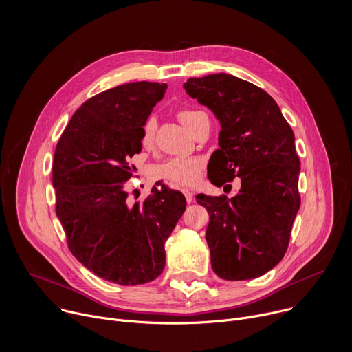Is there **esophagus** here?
Segmentation results:
<instances>
[{
	"mask_svg": "<svg viewBox=\"0 0 352 352\" xmlns=\"http://www.w3.org/2000/svg\"><path fill=\"white\" fill-rule=\"evenodd\" d=\"M184 195H185L186 202H188V204H190L192 200H193V193H192V192H189V190H184Z\"/></svg>",
	"mask_w": 352,
	"mask_h": 352,
	"instance_id": "esophagus-1",
	"label": "esophagus"
}]
</instances>
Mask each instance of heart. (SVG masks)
<instances>
[{
  "label": "heart",
  "instance_id": "b5f03b06",
  "mask_svg": "<svg viewBox=\"0 0 352 352\" xmlns=\"http://www.w3.org/2000/svg\"><path fill=\"white\" fill-rule=\"evenodd\" d=\"M206 114L200 110L193 109H181L177 111L178 120L186 126L190 132L196 126L197 121L205 117ZM157 122L155 117L146 118L142 133H140V144L144 148H152L155 144ZM205 164L200 157H174L167 162L159 164L153 170V177L156 179L164 181L174 186L179 188H192L195 186L204 175Z\"/></svg>",
  "mask_w": 352,
  "mask_h": 352
}]
</instances>
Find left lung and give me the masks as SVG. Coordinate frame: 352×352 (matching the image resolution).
<instances>
[{
    "label": "left lung",
    "instance_id": "8db88e82",
    "mask_svg": "<svg viewBox=\"0 0 352 352\" xmlns=\"http://www.w3.org/2000/svg\"><path fill=\"white\" fill-rule=\"evenodd\" d=\"M184 87L221 125L210 182L226 190L235 177L241 181L231 199L196 196L210 217L212 267L228 281L259 277L284 258L300 205L294 132L274 98L254 83L213 74L190 78Z\"/></svg>",
    "mask_w": 352,
    "mask_h": 352
}]
</instances>
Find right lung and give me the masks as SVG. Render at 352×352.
I'll return each mask as SVG.
<instances>
[{"label": "right lung", "mask_w": 352, "mask_h": 352, "mask_svg": "<svg viewBox=\"0 0 352 352\" xmlns=\"http://www.w3.org/2000/svg\"><path fill=\"white\" fill-rule=\"evenodd\" d=\"M166 89L143 80L90 97L56 147V212L68 248L90 272L121 285L162 274L164 242L186 208L185 196L164 184L135 205L125 190L129 160L142 150V126Z\"/></svg>", "instance_id": "add662e5"}]
</instances>
